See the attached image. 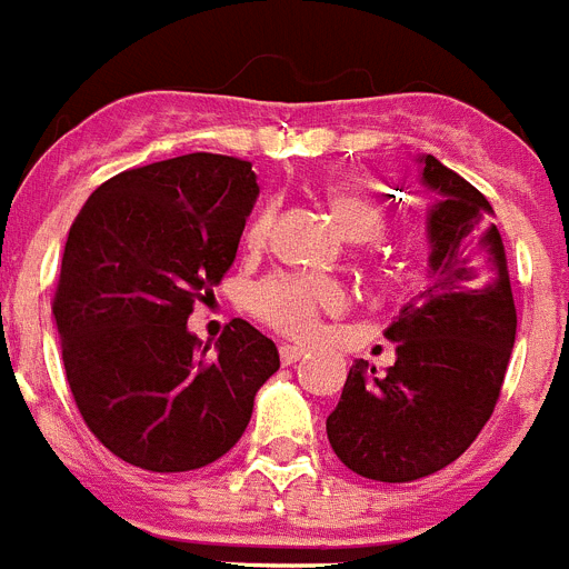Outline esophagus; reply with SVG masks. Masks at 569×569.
I'll return each instance as SVG.
<instances>
[{
	"label": "esophagus",
	"instance_id": "1",
	"mask_svg": "<svg viewBox=\"0 0 569 569\" xmlns=\"http://www.w3.org/2000/svg\"><path fill=\"white\" fill-rule=\"evenodd\" d=\"M305 353H308V351H305V348H299V345H281V348H279L281 366H293V362H299Z\"/></svg>",
	"mask_w": 569,
	"mask_h": 569
}]
</instances>
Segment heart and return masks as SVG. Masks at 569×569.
I'll return each instance as SVG.
<instances>
[{
    "label": "heart",
    "instance_id": "b5f03b06",
    "mask_svg": "<svg viewBox=\"0 0 569 569\" xmlns=\"http://www.w3.org/2000/svg\"><path fill=\"white\" fill-rule=\"evenodd\" d=\"M325 201L351 241H377L386 232V210L366 192L351 187H328ZM270 227H273V203L261 207L247 227V250H261ZM250 308L261 322L284 337L310 339L319 333L322 313H339L345 308V290L339 281L322 276L279 273L252 288Z\"/></svg>",
    "mask_w": 569,
    "mask_h": 569
}]
</instances>
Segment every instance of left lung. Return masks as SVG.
I'll use <instances>...</instances> for the list:
<instances>
[{
  "label": "left lung",
  "instance_id": "left-lung-1",
  "mask_svg": "<svg viewBox=\"0 0 569 569\" xmlns=\"http://www.w3.org/2000/svg\"><path fill=\"white\" fill-rule=\"evenodd\" d=\"M437 196L426 218L429 284L386 328L397 362L357 359L328 440L351 472L409 483L458 460L492 417L516 345V302L492 203L435 154L420 158Z\"/></svg>",
  "mask_w": 569,
  "mask_h": 569
}]
</instances>
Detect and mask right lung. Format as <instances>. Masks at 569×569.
Returning a JSON list of instances; mask_svg holds the SVG:
<instances>
[{"label": "right lung", "mask_w": 569, "mask_h": 569, "mask_svg": "<svg viewBox=\"0 0 569 569\" xmlns=\"http://www.w3.org/2000/svg\"><path fill=\"white\" fill-rule=\"evenodd\" d=\"M259 198L247 160L192 152L126 169L68 230L53 319L91 435L126 463L189 472L238 443L279 351L244 319L198 342L187 319L236 261Z\"/></svg>", "instance_id": "1"}]
</instances>
